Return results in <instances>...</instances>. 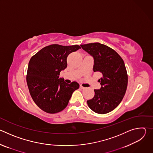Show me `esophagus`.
<instances>
[{
	"mask_svg": "<svg viewBox=\"0 0 153 153\" xmlns=\"http://www.w3.org/2000/svg\"><path fill=\"white\" fill-rule=\"evenodd\" d=\"M80 88H81V89H82V90H84V89H85L86 88H85V87L82 86V85H80Z\"/></svg>",
	"mask_w": 153,
	"mask_h": 153,
	"instance_id": "esophagus-1",
	"label": "esophagus"
}]
</instances>
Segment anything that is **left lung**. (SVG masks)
Returning <instances> with one entry per match:
<instances>
[{
	"label": "left lung",
	"mask_w": 153,
	"mask_h": 153,
	"mask_svg": "<svg viewBox=\"0 0 153 153\" xmlns=\"http://www.w3.org/2000/svg\"><path fill=\"white\" fill-rule=\"evenodd\" d=\"M94 58V72H99L101 88L94 90V96L87 100L88 106L98 114H106L120 104L126 93L128 75L124 62L113 49L100 43L80 45Z\"/></svg>",
	"instance_id": "left-lung-1"
}]
</instances>
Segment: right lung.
<instances>
[{
    "instance_id": "right-lung-1",
    "label": "right lung",
    "mask_w": 153,
    "mask_h": 153,
    "mask_svg": "<svg viewBox=\"0 0 153 153\" xmlns=\"http://www.w3.org/2000/svg\"><path fill=\"white\" fill-rule=\"evenodd\" d=\"M79 49L80 47L77 45L53 44L43 48L31 58L27 85L33 100L45 112L54 114L64 110L73 93L79 88L76 82L68 84L59 78L60 71L67 67L68 56Z\"/></svg>"
}]
</instances>
